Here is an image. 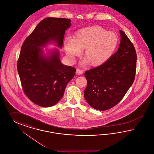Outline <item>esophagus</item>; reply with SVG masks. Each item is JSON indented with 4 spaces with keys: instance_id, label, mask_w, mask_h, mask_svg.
<instances>
[{
    "instance_id": "obj_1",
    "label": "esophagus",
    "mask_w": 154,
    "mask_h": 154,
    "mask_svg": "<svg viewBox=\"0 0 154 154\" xmlns=\"http://www.w3.org/2000/svg\"><path fill=\"white\" fill-rule=\"evenodd\" d=\"M82 73V70L80 69H77L76 70V74H81Z\"/></svg>"
}]
</instances>
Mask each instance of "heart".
<instances>
[{
	"label": "heart",
	"instance_id": "obj_1",
	"mask_svg": "<svg viewBox=\"0 0 154 154\" xmlns=\"http://www.w3.org/2000/svg\"><path fill=\"white\" fill-rule=\"evenodd\" d=\"M119 45L117 34L107 31L100 26L81 29L74 34L73 38L67 37L63 45L68 57L73 60L84 49V62L92 66H99L108 61Z\"/></svg>",
	"mask_w": 154,
	"mask_h": 154
}]
</instances>
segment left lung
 I'll list each match as a JSON object with an SVG mask.
<instances>
[{"label": "left lung", "instance_id": "1", "mask_svg": "<svg viewBox=\"0 0 154 154\" xmlns=\"http://www.w3.org/2000/svg\"><path fill=\"white\" fill-rule=\"evenodd\" d=\"M117 52L104 64L87 70L84 97L93 108L109 109L117 105L132 85L136 70L135 47L124 31Z\"/></svg>", "mask_w": 154, "mask_h": 154}]
</instances>
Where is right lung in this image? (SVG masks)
I'll list each match as a JSON object with an SVG mask.
<instances>
[{
  "instance_id": "obj_1",
  "label": "right lung",
  "mask_w": 154,
  "mask_h": 154,
  "mask_svg": "<svg viewBox=\"0 0 154 154\" xmlns=\"http://www.w3.org/2000/svg\"><path fill=\"white\" fill-rule=\"evenodd\" d=\"M70 22L62 18L44 19L22 46L17 62L21 85L26 96L39 106L49 107L57 104L75 74V68L62 64L58 50L46 57L40 49L51 41L61 48Z\"/></svg>"
}]
</instances>
